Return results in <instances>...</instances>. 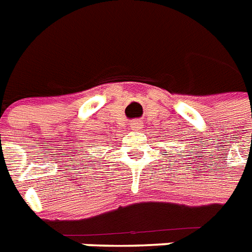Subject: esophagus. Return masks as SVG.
Masks as SVG:
<instances>
[{
	"label": "esophagus",
	"mask_w": 252,
	"mask_h": 252,
	"mask_svg": "<svg viewBox=\"0 0 252 252\" xmlns=\"http://www.w3.org/2000/svg\"><path fill=\"white\" fill-rule=\"evenodd\" d=\"M140 126H142V124H140V122H138V121H134V122H131V126H130V127H131L132 130H138V128H140Z\"/></svg>",
	"instance_id": "esophagus-1"
}]
</instances>
